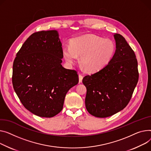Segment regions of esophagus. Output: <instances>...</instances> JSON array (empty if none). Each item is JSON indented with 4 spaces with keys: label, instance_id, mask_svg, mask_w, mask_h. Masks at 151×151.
<instances>
[{
    "label": "esophagus",
    "instance_id": "obj_1",
    "mask_svg": "<svg viewBox=\"0 0 151 151\" xmlns=\"http://www.w3.org/2000/svg\"><path fill=\"white\" fill-rule=\"evenodd\" d=\"M83 78V76L81 74H79V83H82Z\"/></svg>",
    "mask_w": 151,
    "mask_h": 151
}]
</instances>
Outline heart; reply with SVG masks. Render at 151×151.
I'll return each mask as SVG.
<instances>
[{"mask_svg":"<svg viewBox=\"0 0 151 151\" xmlns=\"http://www.w3.org/2000/svg\"><path fill=\"white\" fill-rule=\"evenodd\" d=\"M116 51L114 42L95 35H87L73 38L70 45L63 48L66 62L71 65L79 61L88 72H96L112 61Z\"/></svg>","mask_w":151,"mask_h":151,"instance_id":"1","label":"heart"}]
</instances>
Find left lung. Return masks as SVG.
<instances>
[{"instance_id": "left-lung-1", "label": "left lung", "mask_w": 151, "mask_h": 151, "mask_svg": "<svg viewBox=\"0 0 151 151\" xmlns=\"http://www.w3.org/2000/svg\"><path fill=\"white\" fill-rule=\"evenodd\" d=\"M114 36L116 51L112 61L103 69L83 79L87 88L86 109L90 114L98 118L112 116L126 107L138 81L134 52L123 36L115 33Z\"/></svg>"}]
</instances>
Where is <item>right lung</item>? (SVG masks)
I'll list each match as a JSON object with an SVG mask.
<instances>
[{"instance_id":"obj_1","label":"right lung","mask_w":151,"mask_h":151,"mask_svg":"<svg viewBox=\"0 0 151 151\" xmlns=\"http://www.w3.org/2000/svg\"><path fill=\"white\" fill-rule=\"evenodd\" d=\"M62 44L56 30L34 33L16 54L14 91L32 114L51 118L61 111L68 90L78 83L76 71L63 67Z\"/></svg>"}]
</instances>
